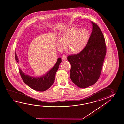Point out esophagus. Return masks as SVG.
I'll return each instance as SVG.
<instances>
[{
  "instance_id": "esophagus-1",
  "label": "esophagus",
  "mask_w": 124,
  "mask_h": 124,
  "mask_svg": "<svg viewBox=\"0 0 124 124\" xmlns=\"http://www.w3.org/2000/svg\"><path fill=\"white\" fill-rule=\"evenodd\" d=\"M62 58L64 60H65L67 58V57L65 55H62Z\"/></svg>"
}]
</instances>
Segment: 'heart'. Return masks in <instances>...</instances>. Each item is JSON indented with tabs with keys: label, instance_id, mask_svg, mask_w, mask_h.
<instances>
[{
	"label": "heart",
	"instance_id": "heart-1",
	"mask_svg": "<svg viewBox=\"0 0 124 124\" xmlns=\"http://www.w3.org/2000/svg\"><path fill=\"white\" fill-rule=\"evenodd\" d=\"M90 32L86 29L71 27L64 30L57 40L60 50L67 47L72 53L77 54L83 50L90 39Z\"/></svg>",
	"mask_w": 124,
	"mask_h": 124
}]
</instances>
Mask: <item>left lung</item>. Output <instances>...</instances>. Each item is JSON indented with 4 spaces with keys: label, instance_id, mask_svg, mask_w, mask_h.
<instances>
[{
    "label": "left lung",
    "instance_id": "8db88e82",
    "mask_svg": "<svg viewBox=\"0 0 124 124\" xmlns=\"http://www.w3.org/2000/svg\"><path fill=\"white\" fill-rule=\"evenodd\" d=\"M92 31L87 45L81 52L69 56L70 78L77 86L86 88L99 79L106 53L105 39L98 25L91 22Z\"/></svg>",
    "mask_w": 124,
    "mask_h": 124
}]
</instances>
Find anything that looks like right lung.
Wrapping results in <instances>:
<instances>
[{"instance_id":"obj_1","label":"right lung","mask_w":124,"mask_h":124,"mask_svg":"<svg viewBox=\"0 0 124 124\" xmlns=\"http://www.w3.org/2000/svg\"><path fill=\"white\" fill-rule=\"evenodd\" d=\"M15 57L17 62L19 63V59L16 52H15ZM61 62V58H59L55 65L50 69V71L42 76L39 77L31 76L25 74L22 71L20 68L19 69V73L23 82L29 87L36 91H44L50 88L54 83L56 73L58 70Z\"/></svg>"}]
</instances>
